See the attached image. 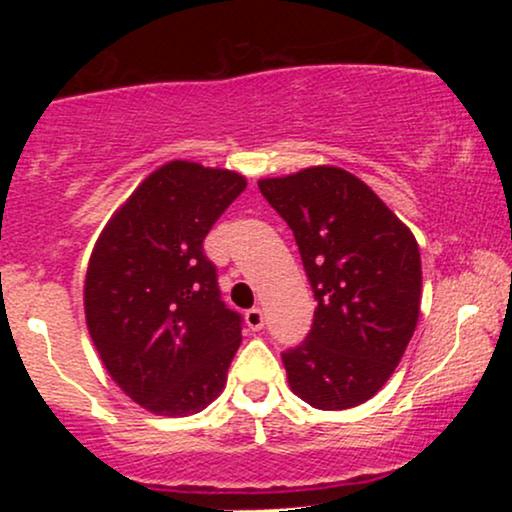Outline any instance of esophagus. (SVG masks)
I'll return each instance as SVG.
<instances>
[{
    "mask_svg": "<svg viewBox=\"0 0 512 512\" xmlns=\"http://www.w3.org/2000/svg\"><path fill=\"white\" fill-rule=\"evenodd\" d=\"M245 325H248V330L252 332H260L264 327V313L260 308H250L248 313H245Z\"/></svg>",
    "mask_w": 512,
    "mask_h": 512,
    "instance_id": "esophagus-1",
    "label": "esophagus"
}]
</instances>
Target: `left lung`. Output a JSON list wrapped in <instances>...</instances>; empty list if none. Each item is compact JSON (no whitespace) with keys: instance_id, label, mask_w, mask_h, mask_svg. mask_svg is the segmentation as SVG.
Instances as JSON below:
<instances>
[{"instance_id":"left-lung-1","label":"left lung","mask_w":512,"mask_h":512,"mask_svg":"<svg viewBox=\"0 0 512 512\" xmlns=\"http://www.w3.org/2000/svg\"><path fill=\"white\" fill-rule=\"evenodd\" d=\"M257 185L289 223L317 301L308 339L281 356L289 387L315 409L358 407L390 380L419 322V243L344 168L310 166Z\"/></svg>"}]
</instances>
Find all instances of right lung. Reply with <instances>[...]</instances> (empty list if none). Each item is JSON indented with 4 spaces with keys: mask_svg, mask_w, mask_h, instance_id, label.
Wrapping results in <instances>:
<instances>
[{
    "mask_svg": "<svg viewBox=\"0 0 512 512\" xmlns=\"http://www.w3.org/2000/svg\"><path fill=\"white\" fill-rule=\"evenodd\" d=\"M245 175L168 161L139 182L93 245L84 313L115 385L156 416L207 409L243 334L202 243Z\"/></svg>",
    "mask_w": 512,
    "mask_h": 512,
    "instance_id": "obj_1",
    "label": "right lung"
}]
</instances>
